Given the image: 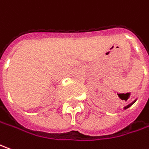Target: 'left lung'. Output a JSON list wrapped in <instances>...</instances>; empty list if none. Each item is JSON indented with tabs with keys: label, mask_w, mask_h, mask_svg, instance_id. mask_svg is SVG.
Returning a JSON list of instances; mask_svg holds the SVG:
<instances>
[{
	"label": "left lung",
	"mask_w": 149,
	"mask_h": 149,
	"mask_svg": "<svg viewBox=\"0 0 149 149\" xmlns=\"http://www.w3.org/2000/svg\"><path fill=\"white\" fill-rule=\"evenodd\" d=\"M134 102H135V101H134V102H133V103H131V104H129V105H128V106H126V107H125V109H127V108H129V107H130V106H131V105H132V104H134Z\"/></svg>",
	"instance_id": "1"
}]
</instances>
